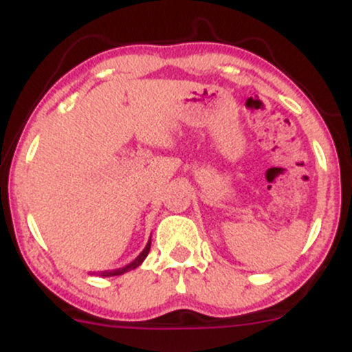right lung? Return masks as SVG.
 Wrapping results in <instances>:
<instances>
[{
    "mask_svg": "<svg viewBox=\"0 0 352 352\" xmlns=\"http://www.w3.org/2000/svg\"><path fill=\"white\" fill-rule=\"evenodd\" d=\"M150 247H151V240H150V242H148L146 247H144V250L141 252V254L138 255V257L134 258V261L131 262V264L124 265V267H120V269H113V271H104V272H100V276H102V278H109V276H120V274H124V272L133 271V269H136L138 265H141V262H143L144 258H146L148 252H150Z\"/></svg>",
    "mask_w": 352,
    "mask_h": 352,
    "instance_id": "add662e5",
    "label": "right lung"
}]
</instances>
